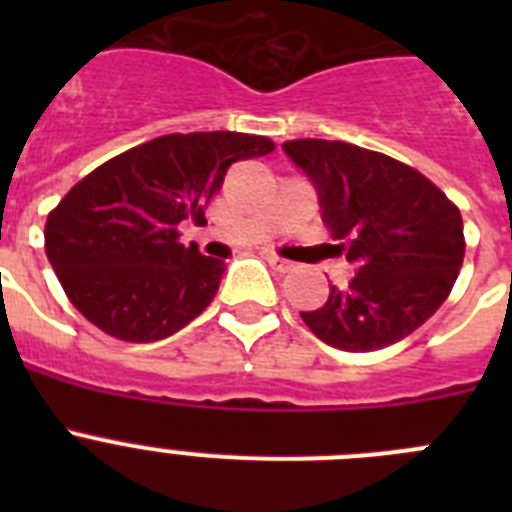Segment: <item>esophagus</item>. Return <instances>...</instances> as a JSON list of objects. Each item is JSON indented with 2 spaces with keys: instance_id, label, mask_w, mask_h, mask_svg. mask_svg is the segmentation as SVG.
<instances>
[{
  "instance_id": "34e87169",
  "label": "esophagus",
  "mask_w": 512,
  "mask_h": 512,
  "mask_svg": "<svg viewBox=\"0 0 512 512\" xmlns=\"http://www.w3.org/2000/svg\"><path fill=\"white\" fill-rule=\"evenodd\" d=\"M266 261H269V264L274 266V269H277V271H282V274H287V271L295 269V261L282 259L279 253H266Z\"/></svg>"
}]
</instances>
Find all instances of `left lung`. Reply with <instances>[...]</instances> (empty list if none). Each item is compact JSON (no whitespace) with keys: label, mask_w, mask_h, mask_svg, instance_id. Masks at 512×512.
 Returning a JSON list of instances; mask_svg holds the SVG:
<instances>
[{"label":"left lung","mask_w":512,"mask_h":512,"mask_svg":"<svg viewBox=\"0 0 512 512\" xmlns=\"http://www.w3.org/2000/svg\"><path fill=\"white\" fill-rule=\"evenodd\" d=\"M287 156L310 176L338 251L356 277L330 287L323 307L300 312L341 351H377L431 318L464 264V223L436 184L384 153L343 140L297 138Z\"/></svg>","instance_id":"obj_1"}]
</instances>
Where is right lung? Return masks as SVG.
<instances>
[{"mask_svg":"<svg viewBox=\"0 0 512 512\" xmlns=\"http://www.w3.org/2000/svg\"><path fill=\"white\" fill-rule=\"evenodd\" d=\"M264 135L171 133L104 161L48 212L45 253L71 305L130 343L192 323L212 302L225 264L179 241L205 223L230 164L274 151Z\"/></svg>","mask_w":512,"mask_h":512,"instance_id":"1","label":"right lung"}]
</instances>
